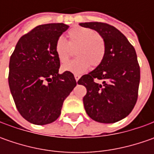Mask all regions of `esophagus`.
Masks as SVG:
<instances>
[{"label":"esophagus","instance_id":"1","mask_svg":"<svg viewBox=\"0 0 154 154\" xmlns=\"http://www.w3.org/2000/svg\"><path fill=\"white\" fill-rule=\"evenodd\" d=\"M74 78H75V80H76V81H78V80H80V75H79V74H74Z\"/></svg>","mask_w":154,"mask_h":154}]
</instances>
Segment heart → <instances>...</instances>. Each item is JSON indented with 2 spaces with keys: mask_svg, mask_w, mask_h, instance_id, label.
I'll return each instance as SVG.
<instances>
[{
  "mask_svg": "<svg viewBox=\"0 0 154 154\" xmlns=\"http://www.w3.org/2000/svg\"><path fill=\"white\" fill-rule=\"evenodd\" d=\"M68 43L63 37L56 40L55 52L59 61L66 62L71 55V48H75V59L62 65V70L74 74L85 73L89 68H97L105 56L106 45L103 37L90 28L74 26L68 32Z\"/></svg>",
  "mask_w": 154,
  "mask_h": 154,
  "instance_id": "heart-1",
  "label": "heart"
}]
</instances>
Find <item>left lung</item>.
<instances>
[{
  "instance_id": "left-lung-1",
  "label": "left lung",
  "mask_w": 154,
  "mask_h": 154,
  "mask_svg": "<svg viewBox=\"0 0 154 154\" xmlns=\"http://www.w3.org/2000/svg\"><path fill=\"white\" fill-rule=\"evenodd\" d=\"M100 34L106 51L102 63L80 78L86 86L84 107L92 120L113 123L125 118L134 109L140 84V66L135 50L127 38L112 26L102 22L80 23ZM101 79L102 84L94 81Z\"/></svg>"
}]
</instances>
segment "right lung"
I'll return each instance as SVG.
<instances>
[{"label":"right lung","instance_id":"1","mask_svg":"<svg viewBox=\"0 0 154 154\" xmlns=\"http://www.w3.org/2000/svg\"><path fill=\"white\" fill-rule=\"evenodd\" d=\"M68 28L63 23L35 27L20 38L10 57V91L20 115L33 124L56 121L65 98L76 86L72 73L59 74L55 52L56 40Z\"/></svg>","mask_w":154,"mask_h":154}]
</instances>
